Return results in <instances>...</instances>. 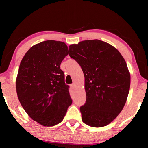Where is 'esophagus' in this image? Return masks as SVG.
<instances>
[{"label": "esophagus", "mask_w": 148, "mask_h": 148, "mask_svg": "<svg viewBox=\"0 0 148 148\" xmlns=\"http://www.w3.org/2000/svg\"><path fill=\"white\" fill-rule=\"evenodd\" d=\"M71 87L72 89H74L75 88V84H72L71 85Z\"/></svg>", "instance_id": "34e87169"}]
</instances>
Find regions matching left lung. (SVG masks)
Listing matches in <instances>:
<instances>
[{
	"mask_svg": "<svg viewBox=\"0 0 148 148\" xmlns=\"http://www.w3.org/2000/svg\"><path fill=\"white\" fill-rule=\"evenodd\" d=\"M69 56L81 66L85 77L82 121L92 127L106 126L126 103L131 84L126 62L116 47L97 39L71 45Z\"/></svg>",
	"mask_w": 148,
	"mask_h": 148,
	"instance_id": "1",
	"label": "left lung"
}]
</instances>
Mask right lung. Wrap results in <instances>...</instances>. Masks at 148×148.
I'll list each match as a JSON object with an SVG mask.
<instances>
[{"mask_svg": "<svg viewBox=\"0 0 148 148\" xmlns=\"http://www.w3.org/2000/svg\"><path fill=\"white\" fill-rule=\"evenodd\" d=\"M68 54L64 42L49 40L32 46L20 63L17 97L29 117L43 126L61 123L72 104L69 87L60 68Z\"/></svg>", "mask_w": 148, "mask_h": 148, "instance_id": "1", "label": "right lung"}]
</instances>
